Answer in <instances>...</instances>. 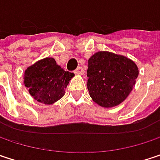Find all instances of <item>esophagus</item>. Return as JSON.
Segmentation results:
<instances>
[{
    "mask_svg": "<svg viewBox=\"0 0 160 160\" xmlns=\"http://www.w3.org/2000/svg\"><path fill=\"white\" fill-rule=\"evenodd\" d=\"M74 73L77 74V75H83V74H84V70H83V68H82L81 67H79V68H77V69L74 71Z\"/></svg>",
    "mask_w": 160,
    "mask_h": 160,
    "instance_id": "1",
    "label": "esophagus"
}]
</instances>
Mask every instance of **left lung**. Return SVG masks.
Wrapping results in <instances>:
<instances>
[{"label": "left lung", "mask_w": 160, "mask_h": 160, "mask_svg": "<svg viewBox=\"0 0 160 160\" xmlns=\"http://www.w3.org/2000/svg\"><path fill=\"white\" fill-rule=\"evenodd\" d=\"M138 73L130 58L109 51L96 52L88 60L89 94L102 107L117 106L132 92Z\"/></svg>", "instance_id": "1"}]
</instances>
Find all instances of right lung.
<instances>
[{
    "label": "right lung",
    "mask_w": 160,
    "mask_h": 160,
    "mask_svg": "<svg viewBox=\"0 0 160 160\" xmlns=\"http://www.w3.org/2000/svg\"><path fill=\"white\" fill-rule=\"evenodd\" d=\"M73 77V73L65 71L53 58H45L24 70L23 84L36 101L50 105L64 96Z\"/></svg>",
    "instance_id": "right-lung-1"
}]
</instances>
